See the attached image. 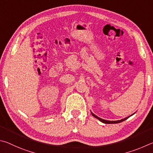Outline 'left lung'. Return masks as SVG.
Wrapping results in <instances>:
<instances>
[{
    "instance_id": "obj_1",
    "label": "left lung",
    "mask_w": 153,
    "mask_h": 153,
    "mask_svg": "<svg viewBox=\"0 0 153 153\" xmlns=\"http://www.w3.org/2000/svg\"><path fill=\"white\" fill-rule=\"evenodd\" d=\"M134 114H135V113H134ZM134 114H132V115H130V116H128V117H125V118H124V119H122V120H116V121H110V120H103V119H102V118H101V117H99L98 116H96V115H95L94 114L92 113V112H91V114H92V116H93V117H95V118L98 119L99 120H100V122L104 123V124H118V123L122 122H123V121H124V120H127L128 118H129V117H130V116H132V115H134Z\"/></svg>"
}]
</instances>
